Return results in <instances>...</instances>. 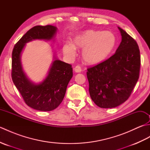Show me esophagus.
<instances>
[{
	"mask_svg": "<svg viewBox=\"0 0 150 150\" xmlns=\"http://www.w3.org/2000/svg\"><path fill=\"white\" fill-rule=\"evenodd\" d=\"M74 70H75V71L76 73H80V72H81V71H82L81 67L80 66H76L75 67Z\"/></svg>",
	"mask_w": 150,
	"mask_h": 150,
	"instance_id": "34e87169",
	"label": "esophagus"
}]
</instances>
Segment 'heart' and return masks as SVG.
<instances>
[{"mask_svg":"<svg viewBox=\"0 0 150 150\" xmlns=\"http://www.w3.org/2000/svg\"><path fill=\"white\" fill-rule=\"evenodd\" d=\"M116 42V37L110 31L88 30L77 35L73 40V44L65 43L62 50L65 55L73 58L76 54V48L83 49L82 57L84 62L96 65L109 57Z\"/></svg>","mask_w":150,"mask_h":150,"instance_id":"b5f03b06","label":"heart"}]
</instances>
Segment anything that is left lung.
<instances>
[{
    "label": "left lung",
    "mask_w": 150,
    "mask_h": 150,
    "mask_svg": "<svg viewBox=\"0 0 150 150\" xmlns=\"http://www.w3.org/2000/svg\"><path fill=\"white\" fill-rule=\"evenodd\" d=\"M122 40L109 59L88 68L89 91L95 104L112 108L128 100L139 77L141 56L138 44L118 27Z\"/></svg>",
    "instance_id": "obj_1"
}]
</instances>
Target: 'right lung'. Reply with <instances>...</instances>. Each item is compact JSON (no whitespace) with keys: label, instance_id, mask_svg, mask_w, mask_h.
Listing matches in <instances>:
<instances>
[{"label":"right lung","instance_id":"add662e5","mask_svg":"<svg viewBox=\"0 0 150 150\" xmlns=\"http://www.w3.org/2000/svg\"><path fill=\"white\" fill-rule=\"evenodd\" d=\"M57 31V27L52 25L34 26L22 36L13 50L12 81L25 103L36 110L49 111L59 106L73 77V68L71 64L55 58L46 79L39 84H35L22 69L21 53L27 42L35 39L50 40L55 37Z\"/></svg>","mask_w":150,"mask_h":150}]
</instances>
